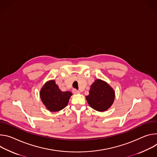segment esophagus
<instances>
[{
	"label": "esophagus",
	"mask_w": 157,
	"mask_h": 157,
	"mask_svg": "<svg viewBox=\"0 0 157 157\" xmlns=\"http://www.w3.org/2000/svg\"><path fill=\"white\" fill-rule=\"evenodd\" d=\"M72 92H73L74 94H79V93H80V92H79L78 90H77V89H74L72 90Z\"/></svg>",
	"instance_id": "34e87169"
}]
</instances>
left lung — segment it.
<instances>
[{
    "instance_id": "left-lung-1",
    "label": "left lung",
    "mask_w": 157,
    "mask_h": 157,
    "mask_svg": "<svg viewBox=\"0 0 157 157\" xmlns=\"http://www.w3.org/2000/svg\"><path fill=\"white\" fill-rule=\"evenodd\" d=\"M115 92L106 82L100 79L96 80L91 85L89 95L86 99L89 105L94 110L103 112L109 109L113 104Z\"/></svg>"
}]
</instances>
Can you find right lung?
Returning a JSON list of instances; mask_svg holds the SVG:
<instances>
[{
  "instance_id": "obj_1",
  "label": "right lung",
  "mask_w": 157,
  "mask_h": 157,
  "mask_svg": "<svg viewBox=\"0 0 157 157\" xmlns=\"http://www.w3.org/2000/svg\"><path fill=\"white\" fill-rule=\"evenodd\" d=\"M40 98L47 109L51 112H58L64 109L68 104L71 92L61 91L54 80L47 82L40 90Z\"/></svg>"
}]
</instances>
